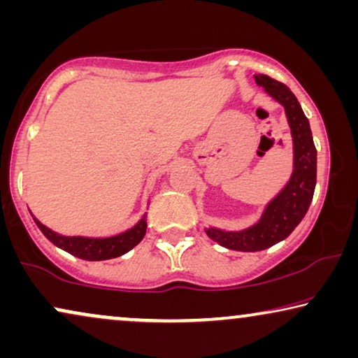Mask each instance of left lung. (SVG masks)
<instances>
[{"label":"left lung","instance_id":"1","mask_svg":"<svg viewBox=\"0 0 358 358\" xmlns=\"http://www.w3.org/2000/svg\"><path fill=\"white\" fill-rule=\"evenodd\" d=\"M257 86L283 107L293 141V171L290 179L262 208L261 217L244 229L205 228L207 236L233 251L256 252L280 243L305 217L316 187V148L305 112L285 85L266 75H256Z\"/></svg>","mask_w":358,"mask_h":358}]
</instances>
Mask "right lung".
Instances as JSON below:
<instances>
[{
    "mask_svg": "<svg viewBox=\"0 0 358 358\" xmlns=\"http://www.w3.org/2000/svg\"><path fill=\"white\" fill-rule=\"evenodd\" d=\"M32 218L48 241L55 244L57 248L63 249V251L70 252L71 256L85 259V261H107V259L124 256L125 252L134 249L143 239L146 233V213L131 228L109 238L66 236V234H60L45 227L34 215Z\"/></svg>",
    "mask_w": 358,
    "mask_h": 358,
    "instance_id": "obj_1",
    "label": "right lung"
}]
</instances>
